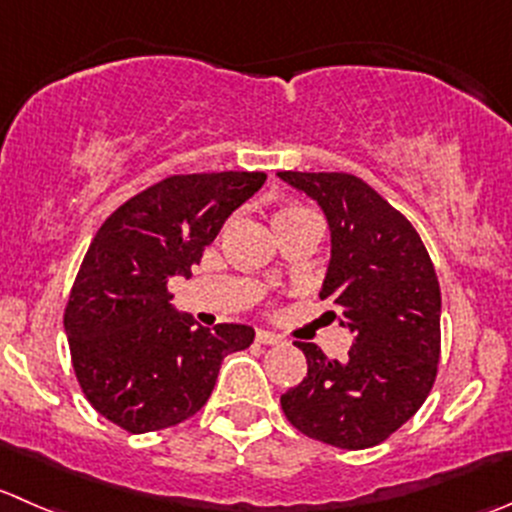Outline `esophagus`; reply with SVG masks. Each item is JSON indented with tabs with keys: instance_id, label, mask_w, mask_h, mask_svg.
Masks as SVG:
<instances>
[{
	"instance_id": "esophagus-1",
	"label": "esophagus",
	"mask_w": 512,
	"mask_h": 512,
	"mask_svg": "<svg viewBox=\"0 0 512 512\" xmlns=\"http://www.w3.org/2000/svg\"><path fill=\"white\" fill-rule=\"evenodd\" d=\"M255 340L260 342V345H280V342H282V337L272 335V332H267V330H257Z\"/></svg>"
}]
</instances>
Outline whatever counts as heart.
<instances>
[{
    "label": "heart",
    "mask_w": 512,
    "mask_h": 512,
    "mask_svg": "<svg viewBox=\"0 0 512 512\" xmlns=\"http://www.w3.org/2000/svg\"><path fill=\"white\" fill-rule=\"evenodd\" d=\"M302 217H307V220H317V217L312 215L310 210H305V207H282V210H277L275 217H272V225H280V222H287V220H302Z\"/></svg>",
    "instance_id": "obj_1"
}]
</instances>
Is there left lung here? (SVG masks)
<instances>
[{"label": "left lung", "instance_id": "1", "mask_svg": "<svg viewBox=\"0 0 512 512\" xmlns=\"http://www.w3.org/2000/svg\"><path fill=\"white\" fill-rule=\"evenodd\" d=\"M320 205L330 265L320 300L355 335L347 360L310 342L307 377L280 398L307 438L342 450L388 440L433 390L440 360V285L415 227L367 182L347 172H277Z\"/></svg>", "mask_w": 512, "mask_h": 512}]
</instances>
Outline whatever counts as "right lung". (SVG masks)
Returning <instances> with one entry per match:
<instances>
[{
  "label": "right lung",
  "instance_id": "add662e5",
  "mask_svg": "<svg viewBox=\"0 0 512 512\" xmlns=\"http://www.w3.org/2000/svg\"><path fill=\"white\" fill-rule=\"evenodd\" d=\"M265 172L172 175L104 220L77 272L64 332L89 405L127 433L192 418L222 360L255 340L250 325L202 327L172 307L170 277L192 275L227 217Z\"/></svg>",
  "mask_w": 512,
  "mask_h": 512
}]
</instances>
